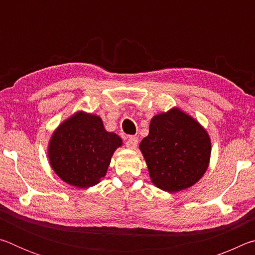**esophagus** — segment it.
<instances>
[{"label": "esophagus", "mask_w": 255, "mask_h": 255, "mask_svg": "<svg viewBox=\"0 0 255 255\" xmlns=\"http://www.w3.org/2000/svg\"><path fill=\"white\" fill-rule=\"evenodd\" d=\"M138 144V138L135 136H130L128 137V139L126 141V147L129 149H136Z\"/></svg>", "instance_id": "34e87169"}]
</instances>
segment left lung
<instances>
[{"label": "left lung", "instance_id": "1", "mask_svg": "<svg viewBox=\"0 0 255 255\" xmlns=\"http://www.w3.org/2000/svg\"><path fill=\"white\" fill-rule=\"evenodd\" d=\"M152 183L174 193L197 183L209 166V133L178 107L155 115L139 144Z\"/></svg>", "mask_w": 255, "mask_h": 255}]
</instances>
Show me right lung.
<instances>
[{
    "instance_id": "add662e5",
    "label": "right lung",
    "mask_w": 255,
    "mask_h": 255,
    "mask_svg": "<svg viewBox=\"0 0 255 255\" xmlns=\"http://www.w3.org/2000/svg\"><path fill=\"white\" fill-rule=\"evenodd\" d=\"M122 146V138L106 130L100 116L80 110L53 131L47 153L60 180L88 189L105 178L112 155Z\"/></svg>"
}]
</instances>
